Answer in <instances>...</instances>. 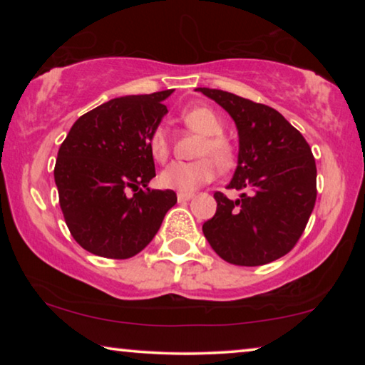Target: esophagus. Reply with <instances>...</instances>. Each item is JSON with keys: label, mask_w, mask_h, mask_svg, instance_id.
I'll list each match as a JSON object with an SVG mask.
<instances>
[{"label": "esophagus", "mask_w": 365, "mask_h": 365, "mask_svg": "<svg viewBox=\"0 0 365 365\" xmlns=\"http://www.w3.org/2000/svg\"><path fill=\"white\" fill-rule=\"evenodd\" d=\"M194 194L192 192H178V201L179 202H186L189 199H192Z\"/></svg>", "instance_id": "obj_1"}]
</instances>
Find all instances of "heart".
Returning a JSON list of instances; mask_svg holds the SVG:
<instances>
[{"instance_id":"b5f03b06","label":"heart","mask_w":365,"mask_h":365,"mask_svg":"<svg viewBox=\"0 0 365 365\" xmlns=\"http://www.w3.org/2000/svg\"><path fill=\"white\" fill-rule=\"evenodd\" d=\"M181 121L191 131L201 134L194 156L201 158L192 163H173L159 174V184L166 189L189 192L202 186L216 176L219 168H229L234 163V146L224 136V123L212 109L192 106L181 113ZM149 151L156 161H166L169 156L168 136L163 128H156L149 138Z\"/></svg>"}]
</instances>
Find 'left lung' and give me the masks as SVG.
<instances>
[{
    "instance_id": "left-lung-1",
    "label": "left lung",
    "mask_w": 365,
    "mask_h": 365,
    "mask_svg": "<svg viewBox=\"0 0 365 365\" xmlns=\"http://www.w3.org/2000/svg\"><path fill=\"white\" fill-rule=\"evenodd\" d=\"M231 114L239 131L237 168L227 189L216 191V214L202 224L224 261L262 266L286 256L301 239L316 204L317 169L311 146L281 113L221 89L197 88Z\"/></svg>"
}]
</instances>
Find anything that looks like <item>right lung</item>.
I'll return each mask as SVG.
<instances>
[{
	"label": "right lung",
	"instance_id": "right-lung-1",
	"mask_svg": "<svg viewBox=\"0 0 365 365\" xmlns=\"http://www.w3.org/2000/svg\"><path fill=\"white\" fill-rule=\"evenodd\" d=\"M173 89L114 98L83 114L58 151L54 182L64 221L79 246L108 259L141 252L176 204L156 176L149 138L168 113Z\"/></svg>",
	"mask_w": 365,
	"mask_h": 365
}]
</instances>
